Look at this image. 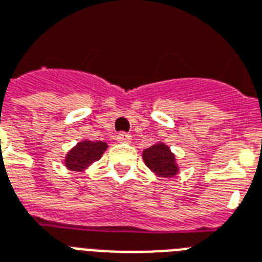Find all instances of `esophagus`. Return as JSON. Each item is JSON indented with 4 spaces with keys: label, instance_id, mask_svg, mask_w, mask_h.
<instances>
[{
    "label": "esophagus",
    "instance_id": "obj_1",
    "mask_svg": "<svg viewBox=\"0 0 262 262\" xmlns=\"http://www.w3.org/2000/svg\"><path fill=\"white\" fill-rule=\"evenodd\" d=\"M116 139H117V142H119V143H129L133 138H131V135H129V134L120 133L119 135H117Z\"/></svg>",
    "mask_w": 262,
    "mask_h": 262
}]
</instances>
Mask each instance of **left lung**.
<instances>
[{"mask_svg":"<svg viewBox=\"0 0 262 262\" xmlns=\"http://www.w3.org/2000/svg\"><path fill=\"white\" fill-rule=\"evenodd\" d=\"M142 159L146 167L160 178H173L179 173V165L176 163L175 154L164 142H157L156 145L143 150Z\"/></svg>","mask_w":262,"mask_h":262,"instance_id":"8db88e82","label":"left lung"}]
</instances>
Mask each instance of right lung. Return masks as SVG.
Returning a JSON list of instances; mask_svg holds the SVG:
<instances>
[{"instance_id": "add662e5", "label": "right lung", "mask_w": 262, "mask_h": 262, "mask_svg": "<svg viewBox=\"0 0 262 262\" xmlns=\"http://www.w3.org/2000/svg\"><path fill=\"white\" fill-rule=\"evenodd\" d=\"M108 149V143L101 141H89L83 139L78 142L64 157V165L67 169L74 172H83L90 167L91 164L98 161L105 150Z\"/></svg>"}]
</instances>
